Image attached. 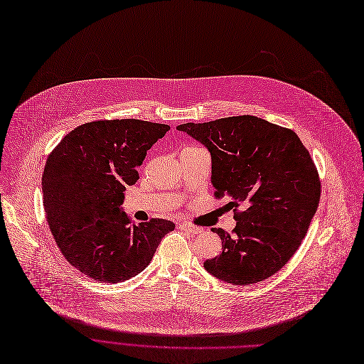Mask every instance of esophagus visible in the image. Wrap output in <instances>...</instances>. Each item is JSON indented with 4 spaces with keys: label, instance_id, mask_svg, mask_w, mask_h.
I'll return each mask as SVG.
<instances>
[{
    "label": "esophagus",
    "instance_id": "esophagus-1",
    "mask_svg": "<svg viewBox=\"0 0 364 364\" xmlns=\"http://www.w3.org/2000/svg\"><path fill=\"white\" fill-rule=\"evenodd\" d=\"M180 228L183 229V230H188V232H191V234H200L202 232V228H199V226H194V225H191V223H188V222H183V223H180Z\"/></svg>",
    "mask_w": 364,
    "mask_h": 364
}]
</instances>
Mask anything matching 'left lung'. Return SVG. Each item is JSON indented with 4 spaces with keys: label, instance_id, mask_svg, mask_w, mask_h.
Listing matches in <instances>:
<instances>
[{
    "label": "left lung",
    "instance_id": "left-lung-1",
    "mask_svg": "<svg viewBox=\"0 0 364 364\" xmlns=\"http://www.w3.org/2000/svg\"><path fill=\"white\" fill-rule=\"evenodd\" d=\"M177 130L210 152L215 196H228L229 209L244 206L232 234L212 228L222 252L205 269L238 286L269 279L299 248L319 205V176L308 149L291 129L248 114Z\"/></svg>",
    "mask_w": 364,
    "mask_h": 364
}]
</instances>
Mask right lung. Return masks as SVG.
I'll return each mask as SVG.
<instances>
[{
  "instance_id": "add662e5",
  "label": "right lung",
  "mask_w": 364,
  "mask_h": 364,
  "mask_svg": "<svg viewBox=\"0 0 364 364\" xmlns=\"http://www.w3.org/2000/svg\"><path fill=\"white\" fill-rule=\"evenodd\" d=\"M168 124L136 119L84 123L48 156L42 191L50 232L71 266L105 283H117L148 267L167 219L134 223L120 208L146 151Z\"/></svg>"
}]
</instances>
